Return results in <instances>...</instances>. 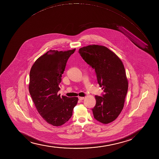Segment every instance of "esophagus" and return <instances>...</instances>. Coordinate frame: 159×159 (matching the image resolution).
<instances>
[{
	"label": "esophagus",
	"mask_w": 159,
	"mask_h": 159,
	"mask_svg": "<svg viewBox=\"0 0 159 159\" xmlns=\"http://www.w3.org/2000/svg\"><path fill=\"white\" fill-rule=\"evenodd\" d=\"M84 99H85L84 97H79V99L80 100H84Z\"/></svg>",
	"instance_id": "esophagus-1"
}]
</instances>
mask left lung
Masks as SVG:
<instances>
[{
  "label": "left lung",
  "mask_w": 159,
  "mask_h": 159,
  "mask_svg": "<svg viewBox=\"0 0 159 159\" xmlns=\"http://www.w3.org/2000/svg\"><path fill=\"white\" fill-rule=\"evenodd\" d=\"M79 53L95 70L97 80L103 89L102 97L95 95L96 104L92 109L94 118L107 124L121 113L127 93L128 80L120 59L104 46L89 45L81 48Z\"/></svg>",
  "instance_id": "left-lung-1"
}]
</instances>
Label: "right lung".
Masks as SVG:
<instances>
[{
    "label": "right lung",
    "mask_w": 159,
    "mask_h": 159,
    "mask_svg": "<svg viewBox=\"0 0 159 159\" xmlns=\"http://www.w3.org/2000/svg\"><path fill=\"white\" fill-rule=\"evenodd\" d=\"M75 51L49 50L35 61L30 73L29 89L37 111L54 126L69 120L78 101L77 97H61L57 94L67 61Z\"/></svg>",
    "instance_id": "add662e5"
}]
</instances>
